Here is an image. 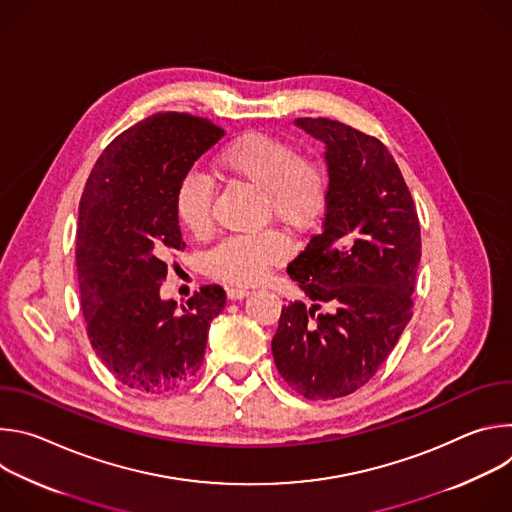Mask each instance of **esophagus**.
Returning <instances> with one entry per match:
<instances>
[{
  "label": "esophagus",
  "mask_w": 512,
  "mask_h": 512,
  "mask_svg": "<svg viewBox=\"0 0 512 512\" xmlns=\"http://www.w3.org/2000/svg\"><path fill=\"white\" fill-rule=\"evenodd\" d=\"M249 296V291L243 287H227V298L229 300H243Z\"/></svg>",
  "instance_id": "34e87169"
}]
</instances>
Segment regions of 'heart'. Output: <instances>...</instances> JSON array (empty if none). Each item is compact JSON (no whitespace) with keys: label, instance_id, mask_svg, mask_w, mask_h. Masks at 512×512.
I'll list each match as a JSON object with an SVG mask.
<instances>
[{"label":"heart","instance_id":"obj_1","mask_svg":"<svg viewBox=\"0 0 512 512\" xmlns=\"http://www.w3.org/2000/svg\"><path fill=\"white\" fill-rule=\"evenodd\" d=\"M223 174L261 190L263 210L279 223L304 229L320 216L330 176L322 162L300 158L294 145L267 135L245 133L225 145L216 158ZM212 184L200 172H188L176 190V214L192 235L208 233L212 225ZM289 253L287 239L277 231L233 235L218 243L206 257L212 277L249 285L259 281Z\"/></svg>","mask_w":512,"mask_h":512}]
</instances>
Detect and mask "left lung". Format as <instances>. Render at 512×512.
Here are the masks:
<instances>
[{
  "label": "left lung",
  "mask_w": 512,
  "mask_h": 512,
  "mask_svg": "<svg viewBox=\"0 0 512 512\" xmlns=\"http://www.w3.org/2000/svg\"><path fill=\"white\" fill-rule=\"evenodd\" d=\"M326 143L328 196L320 235L287 265L314 302L281 308L271 340L285 383L306 399L367 385L413 316L421 231L411 192L385 145L340 121L296 119ZM330 305V313H318Z\"/></svg>",
  "instance_id": "obj_1"
}]
</instances>
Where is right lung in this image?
Masks as SVG:
<instances>
[{
    "instance_id": "obj_1",
    "label": "right lung",
    "mask_w": 512,
    "mask_h": 512,
    "mask_svg": "<svg viewBox=\"0 0 512 512\" xmlns=\"http://www.w3.org/2000/svg\"><path fill=\"white\" fill-rule=\"evenodd\" d=\"M225 129L188 113H156L117 135L97 160L79 206L77 271L89 340L113 377L162 395L202 367L221 285H202L178 310L160 300L168 259L184 251L176 190Z\"/></svg>"
}]
</instances>
